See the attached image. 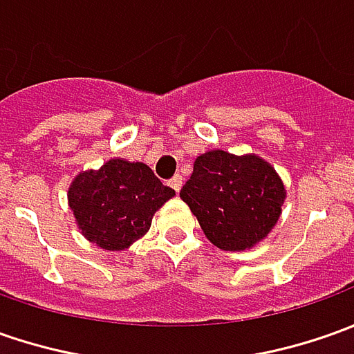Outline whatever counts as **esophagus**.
<instances>
[{"label": "esophagus", "mask_w": 354, "mask_h": 354, "mask_svg": "<svg viewBox=\"0 0 354 354\" xmlns=\"http://www.w3.org/2000/svg\"><path fill=\"white\" fill-rule=\"evenodd\" d=\"M168 184H170V188L174 189V192H180V188H182V176H180V174H176V176L168 180Z\"/></svg>", "instance_id": "esophagus-1"}]
</instances>
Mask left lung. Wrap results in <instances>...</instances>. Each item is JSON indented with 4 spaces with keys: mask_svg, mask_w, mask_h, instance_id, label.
<instances>
[{
    "mask_svg": "<svg viewBox=\"0 0 354 354\" xmlns=\"http://www.w3.org/2000/svg\"><path fill=\"white\" fill-rule=\"evenodd\" d=\"M205 237L223 250H245L266 237L282 214L286 189L257 154L209 151L196 158L180 192Z\"/></svg>",
    "mask_w": 354,
    "mask_h": 354,
    "instance_id": "1",
    "label": "left lung"
}]
</instances>
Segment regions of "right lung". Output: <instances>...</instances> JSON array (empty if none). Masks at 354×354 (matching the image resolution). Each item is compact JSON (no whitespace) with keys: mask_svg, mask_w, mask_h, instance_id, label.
Returning a JSON list of instances; mask_svg holds the SVG:
<instances>
[{"mask_svg":"<svg viewBox=\"0 0 354 354\" xmlns=\"http://www.w3.org/2000/svg\"><path fill=\"white\" fill-rule=\"evenodd\" d=\"M174 196L142 162L107 160L100 170H86L68 189L82 235L105 250H125L151 227L153 215Z\"/></svg>","mask_w":354,"mask_h":354,"instance_id":"add662e5","label":"right lung"}]
</instances>
